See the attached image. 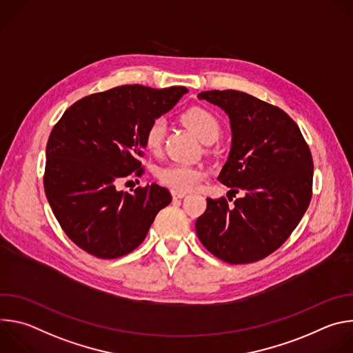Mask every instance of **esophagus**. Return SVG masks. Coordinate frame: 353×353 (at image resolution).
Segmentation results:
<instances>
[{
    "mask_svg": "<svg viewBox=\"0 0 353 353\" xmlns=\"http://www.w3.org/2000/svg\"><path fill=\"white\" fill-rule=\"evenodd\" d=\"M187 195V192L184 191H179V190H172V196L174 199H179V198H184Z\"/></svg>",
    "mask_w": 353,
    "mask_h": 353,
    "instance_id": "1",
    "label": "esophagus"
}]
</instances>
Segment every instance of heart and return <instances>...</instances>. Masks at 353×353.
Returning <instances> with one entry per match:
<instances>
[{
	"label": "heart",
	"mask_w": 353,
	"mask_h": 353,
	"mask_svg": "<svg viewBox=\"0 0 353 353\" xmlns=\"http://www.w3.org/2000/svg\"><path fill=\"white\" fill-rule=\"evenodd\" d=\"M181 121L195 132V135L204 143H211L218 139L222 131L219 119L205 108H191L181 114ZM166 123L162 117L150 121L143 134V142L152 154H158L165 139ZM157 177L165 185L179 191H187L196 187L204 179V172L183 163H170L157 170Z\"/></svg>",
	"instance_id": "obj_1"
}]
</instances>
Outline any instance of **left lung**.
<instances>
[{"label":"left lung","mask_w":353,"mask_h":353,"mask_svg":"<svg viewBox=\"0 0 353 353\" xmlns=\"http://www.w3.org/2000/svg\"><path fill=\"white\" fill-rule=\"evenodd\" d=\"M198 99L223 109L232 124V150L218 180L243 191L233 205L207 198L195 221L198 239L228 264L260 261L278 250L313 196V157L297 124L278 106L239 90H207Z\"/></svg>","instance_id":"left-lung-1"}]
</instances>
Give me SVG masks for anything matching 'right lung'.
<instances>
[{"label":"right lung","instance_id":"1","mask_svg":"<svg viewBox=\"0 0 353 353\" xmlns=\"http://www.w3.org/2000/svg\"><path fill=\"white\" fill-rule=\"evenodd\" d=\"M187 92L123 85L92 93L70 106L50 132L44 192L61 229L90 256L113 260L131 253L172 203L169 190L158 184L131 194L117 184L142 176L146 125Z\"/></svg>","mask_w":353,"mask_h":353}]
</instances>
